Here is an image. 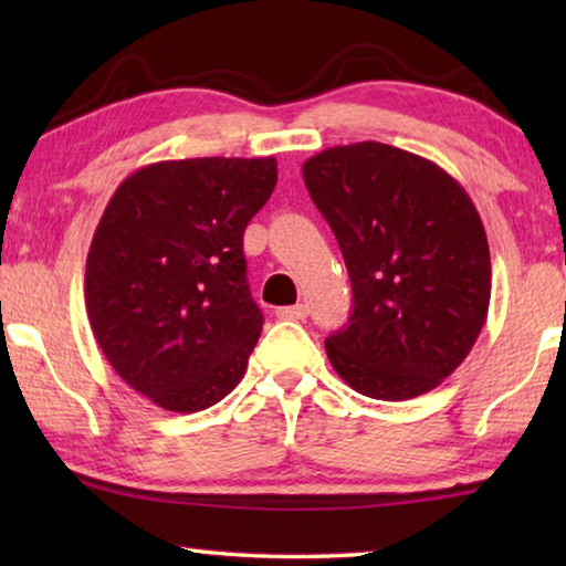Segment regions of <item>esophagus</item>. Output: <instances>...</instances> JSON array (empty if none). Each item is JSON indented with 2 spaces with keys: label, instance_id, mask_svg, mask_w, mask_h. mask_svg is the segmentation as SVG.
<instances>
[{
  "label": "esophagus",
  "instance_id": "obj_1",
  "mask_svg": "<svg viewBox=\"0 0 566 566\" xmlns=\"http://www.w3.org/2000/svg\"><path fill=\"white\" fill-rule=\"evenodd\" d=\"M310 310H306V304H294V306H280L276 310V317L280 319H304Z\"/></svg>",
  "mask_w": 566,
  "mask_h": 566
}]
</instances>
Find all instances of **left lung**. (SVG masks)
<instances>
[{
  "label": "left lung",
  "mask_w": 566,
  "mask_h": 566,
  "mask_svg": "<svg viewBox=\"0 0 566 566\" xmlns=\"http://www.w3.org/2000/svg\"><path fill=\"white\" fill-rule=\"evenodd\" d=\"M302 175L352 280L349 324L324 339L334 371L371 399L432 391L490 310V244L472 199L434 161L381 142L324 149Z\"/></svg>",
  "instance_id": "left-lung-1"
}]
</instances>
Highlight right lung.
I'll use <instances>...</instances> for the list:
<instances>
[{"mask_svg": "<svg viewBox=\"0 0 566 566\" xmlns=\"http://www.w3.org/2000/svg\"><path fill=\"white\" fill-rule=\"evenodd\" d=\"M276 185L274 157L157 161L114 191L84 300L112 369L157 407L191 415L244 377L262 334L244 229Z\"/></svg>", "mask_w": 566, "mask_h": 566, "instance_id": "obj_1", "label": "right lung"}]
</instances>
